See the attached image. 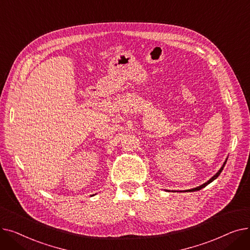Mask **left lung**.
Instances as JSON below:
<instances>
[{
  "instance_id": "8db88e82",
  "label": "left lung",
  "mask_w": 250,
  "mask_h": 250,
  "mask_svg": "<svg viewBox=\"0 0 250 250\" xmlns=\"http://www.w3.org/2000/svg\"><path fill=\"white\" fill-rule=\"evenodd\" d=\"M226 162H227V159H226V161L224 162V164H223V166L220 168V170H219V171L211 178V179H209V180H208L206 183H204V185H202V186H200V187H198V188H191V189H188V190H187V191H195V190H200V189H202L203 188H205V187H207L208 185V183H211L212 181H214L220 174H221V172H222V170H223V168H224V166H225V164H226Z\"/></svg>"
}]
</instances>
